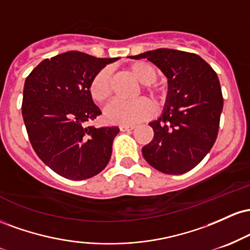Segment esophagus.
<instances>
[{
  "label": "esophagus",
  "mask_w": 250,
  "mask_h": 250,
  "mask_svg": "<svg viewBox=\"0 0 250 250\" xmlns=\"http://www.w3.org/2000/svg\"><path fill=\"white\" fill-rule=\"evenodd\" d=\"M134 128V125H120V130L121 131H130L133 130Z\"/></svg>",
  "instance_id": "esophagus-1"
}]
</instances>
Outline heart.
Wrapping results in <instances>:
<instances>
[{
  "label": "heart",
  "instance_id": "1",
  "mask_svg": "<svg viewBox=\"0 0 250 250\" xmlns=\"http://www.w3.org/2000/svg\"><path fill=\"white\" fill-rule=\"evenodd\" d=\"M128 70L137 81L143 83L142 89L149 94L157 105L165 104L167 101V93L162 87L154 83L160 75L155 65L147 61H136L128 65ZM89 93L91 99L97 103L105 102L110 97L111 71L108 67L102 68L93 76L89 84ZM153 113L154 107L151 102L145 97H140L130 102H111L105 108L104 117L110 123L130 125L148 119Z\"/></svg>",
  "mask_w": 250,
  "mask_h": 250
}]
</instances>
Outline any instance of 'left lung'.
I'll use <instances>...</instances> for the list:
<instances>
[{
  "instance_id": "8db88e82",
  "label": "left lung",
  "mask_w": 250,
  "mask_h": 250,
  "mask_svg": "<svg viewBox=\"0 0 250 250\" xmlns=\"http://www.w3.org/2000/svg\"><path fill=\"white\" fill-rule=\"evenodd\" d=\"M133 59L153 62L168 79L167 104L162 116L149 123L154 130L143 157L159 171L185 174L196 167L216 141L223 96L219 77L199 55L161 49Z\"/></svg>"
}]
</instances>
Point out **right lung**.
I'll list each match as a JSON object with an SVG mask.
<instances>
[{
  "instance_id": "right-lung-1",
  "label": "right lung",
  "mask_w": 250,
  "mask_h": 250,
  "mask_svg": "<svg viewBox=\"0 0 250 250\" xmlns=\"http://www.w3.org/2000/svg\"><path fill=\"white\" fill-rule=\"evenodd\" d=\"M116 60L68 51L43 60L25 79L22 116L28 137L37 156L62 177L90 179L110 160L120 129L89 125L101 115L89 84Z\"/></svg>"
}]
</instances>
